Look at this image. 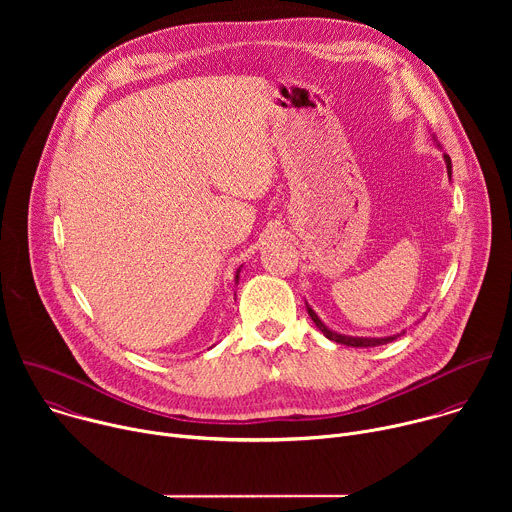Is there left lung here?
<instances>
[{
    "instance_id": "left-lung-1",
    "label": "left lung",
    "mask_w": 512,
    "mask_h": 512,
    "mask_svg": "<svg viewBox=\"0 0 512 512\" xmlns=\"http://www.w3.org/2000/svg\"><path fill=\"white\" fill-rule=\"evenodd\" d=\"M444 160H446V166H448V174H452V160H450V156L448 154H444ZM308 314H310V318L314 320V324L324 332V336L326 338H330V340H334V342H338V344H346V346H356V348H369V346H379V344H387V342H393V340H397V336H387V338H352V336H342V334H336V332H332L330 328H326L324 324H322V320L316 316V312L308 306Z\"/></svg>"
}]
</instances>
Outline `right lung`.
Listing matches in <instances>:
<instances>
[{"instance_id": "obj_1", "label": "right lung", "mask_w": 512, "mask_h": 512, "mask_svg": "<svg viewBox=\"0 0 512 512\" xmlns=\"http://www.w3.org/2000/svg\"><path fill=\"white\" fill-rule=\"evenodd\" d=\"M239 271H241V269H237V275H235V281H239Z\"/></svg>"}]
</instances>
